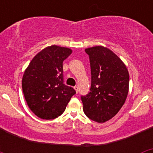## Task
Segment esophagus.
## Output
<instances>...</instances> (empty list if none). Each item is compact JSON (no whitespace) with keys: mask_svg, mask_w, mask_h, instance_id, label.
Returning <instances> with one entry per match:
<instances>
[{"mask_svg":"<svg viewBox=\"0 0 153 153\" xmlns=\"http://www.w3.org/2000/svg\"><path fill=\"white\" fill-rule=\"evenodd\" d=\"M74 90H76V92L77 93V92H78V89H79V88H78V86H74Z\"/></svg>","mask_w":153,"mask_h":153,"instance_id":"34e87169","label":"esophagus"}]
</instances>
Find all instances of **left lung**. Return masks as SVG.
<instances>
[{
	"instance_id": "8db88e82",
	"label": "left lung",
	"mask_w": 153,
	"mask_h": 153,
	"mask_svg": "<svg viewBox=\"0 0 153 153\" xmlns=\"http://www.w3.org/2000/svg\"><path fill=\"white\" fill-rule=\"evenodd\" d=\"M91 69L90 92L81 96L83 112L97 123L115 117L123 106L129 92V75L117 55L102 46L85 50Z\"/></svg>"
}]
</instances>
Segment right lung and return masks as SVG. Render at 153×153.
Listing matches in <instances>:
<instances>
[{
  "instance_id": "obj_1",
  "label": "right lung",
  "mask_w": 153,
  "mask_h": 153,
  "mask_svg": "<svg viewBox=\"0 0 153 153\" xmlns=\"http://www.w3.org/2000/svg\"><path fill=\"white\" fill-rule=\"evenodd\" d=\"M71 53L72 50L67 47H47L24 71L23 93L30 110L39 118L53 120L60 116L76 93L63 83V62Z\"/></svg>"
}]
</instances>
